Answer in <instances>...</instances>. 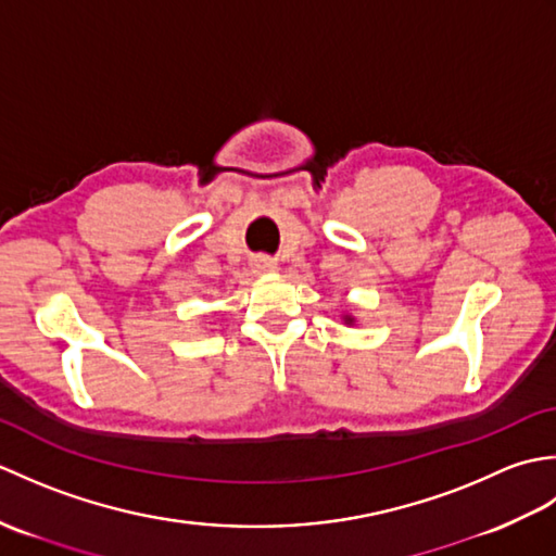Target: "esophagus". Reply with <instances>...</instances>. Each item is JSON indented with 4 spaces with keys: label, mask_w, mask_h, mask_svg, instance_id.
I'll list each match as a JSON object with an SVG mask.
<instances>
[{
    "label": "esophagus",
    "mask_w": 556,
    "mask_h": 556,
    "mask_svg": "<svg viewBox=\"0 0 556 556\" xmlns=\"http://www.w3.org/2000/svg\"><path fill=\"white\" fill-rule=\"evenodd\" d=\"M253 269L255 271H275L277 263L271 257H255L253 260Z\"/></svg>",
    "instance_id": "1"
}]
</instances>
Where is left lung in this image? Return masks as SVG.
Instances as JSON below:
<instances>
[{"mask_svg": "<svg viewBox=\"0 0 556 556\" xmlns=\"http://www.w3.org/2000/svg\"><path fill=\"white\" fill-rule=\"evenodd\" d=\"M344 323H346V325H353V317H351V315H344Z\"/></svg>", "mask_w": 556, "mask_h": 556, "instance_id": "1", "label": "left lung"}]
</instances>
